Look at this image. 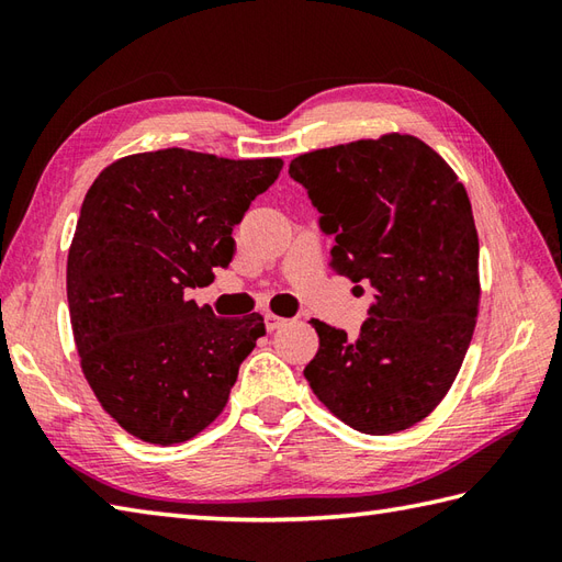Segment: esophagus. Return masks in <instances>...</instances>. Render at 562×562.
Instances as JSON below:
<instances>
[{"instance_id":"obj_1","label":"esophagus","mask_w":562,"mask_h":562,"mask_svg":"<svg viewBox=\"0 0 562 562\" xmlns=\"http://www.w3.org/2000/svg\"><path fill=\"white\" fill-rule=\"evenodd\" d=\"M282 326H288V318L282 316H274V314H266V328L268 330H278Z\"/></svg>"}]
</instances>
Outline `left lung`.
I'll return each instance as SVG.
<instances>
[{
  "label": "left lung",
  "instance_id": "8db88e82",
  "mask_svg": "<svg viewBox=\"0 0 562 562\" xmlns=\"http://www.w3.org/2000/svg\"><path fill=\"white\" fill-rule=\"evenodd\" d=\"M290 176L336 236L330 270L367 282L360 336L312 318L316 398L364 435H393L432 413L469 350L481 302L479 232L451 166L413 135H381L292 159Z\"/></svg>",
  "mask_w": 562,
  "mask_h": 562
}]
</instances>
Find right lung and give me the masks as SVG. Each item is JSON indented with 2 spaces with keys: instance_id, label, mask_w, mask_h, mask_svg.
Wrapping results in <instances>:
<instances>
[{
  "instance_id": "1",
  "label": "right lung",
  "mask_w": 562,
  "mask_h": 562,
  "mask_svg": "<svg viewBox=\"0 0 562 562\" xmlns=\"http://www.w3.org/2000/svg\"><path fill=\"white\" fill-rule=\"evenodd\" d=\"M282 159L190 149L130 154L83 198L67 256L81 372L103 411L149 445H178L217 417L266 336L260 314L217 318L188 292L234 258V226Z\"/></svg>"
}]
</instances>
